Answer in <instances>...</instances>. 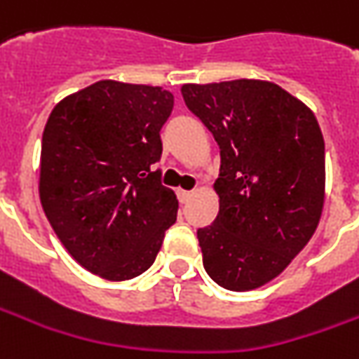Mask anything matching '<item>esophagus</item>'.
Returning a JSON list of instances; mask_svg holds the SVG:
<instances>
[{"label": "esophagus", "instance_id": "esophagus-1", "mask_svg": "<svg viewBox=\"0 0 359 359\" xmlns=\"http://www.w3.org/2000/svg\"><path fill=\"white\" fill-rule=\"evenodd\" d=\"M177 196H179V200L182 202V204H187L190 200V196H192V190H179L177 192Z\"/></svg>", "mask_w": 359, "mask_h": 359}]
</instances>
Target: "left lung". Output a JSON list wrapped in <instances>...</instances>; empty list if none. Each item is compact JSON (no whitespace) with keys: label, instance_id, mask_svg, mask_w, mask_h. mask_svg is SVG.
I'll list each match as a JSON object with an SVG mask.
<instances>
[{"label":"left lung","instance_id":"obj_1","mask_svg":"<svg viewBox=\"0 0 359 359\" xmlns=\"http://www.w3.org/2000/svg\"><path fill=\"white\" fill-rule=\"evenodd\" d=\"M220 145V212L198 228L204 269L230 291L275 279L309 243L324 204V139L301 100L262 80L184 84Z\"/></svg>","mask_w":359,"mask_h":359}]
</instances>
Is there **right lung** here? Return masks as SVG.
Returning a JSON list of instances; mask_svg holds the SVG:
<instances>
[{"label":"right lung","mask_w":359,"mask_h":359,"mask_svg":"<svg viewBox=\"0 0 359 359\" xmlns=\"http://www.w3.org/2000/svg\"><path fill=\"white\" fill-rule=\"evenodd\" d=\"M169 90L100 80L58 102L41 143L39 194L68 253L108 281L153 265L179 200L161 182Z\"/></svg>","instance_id":"obj_1"}]
</instances>
